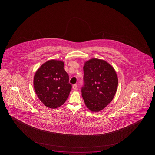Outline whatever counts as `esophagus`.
Segmentation results:
<instances>
[{
  "mask_svg": "<svg viewBox=\"0 0 155 155\" xmlns=\"http://www.w3.org/2000/svg\"><path fill=\"white\" fill-rule=\"evenodd\" d=\"M77 87H78V86L77 84H74V85H73V89H74V90H76L77 89Z\"/></svg>",
  "mask_w": 155,
  "mask_h": 155,
  "instance_id": "obj_1",
  "label": "esophagus"
}]
</instances>
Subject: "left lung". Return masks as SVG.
I'll use <instances>...</instances> for the list:
<instances>
[{
    "instance_id": "obj_1",
    "label": "left lung",
    "mask_w": 155,
    "mask_h": 155,
    "mask_svg": "<svg viewBox=\"0 0 155 155\" xmlns=\"http://www.w3.org/2000/svg\"><path fill=\"white\" fill-rule=\"evenodd\" d=\"M83 69L82 97L89 110L98 112L114 97L118 85L117 74L107 62L96 58L86 62Z\"/></svg>"
}]
</instances>
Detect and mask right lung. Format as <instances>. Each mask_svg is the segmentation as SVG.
<instances>
[{
	"instance_id": "add662e5",
	"label": "right lung",
	"mask_w": 155,
	"mask_h": 155,
	"mask_svg": "<svg viewBox=\"0 0 155 155\" xmlns=\"http://www.w3.org/2000/svg\"><path fill=\"white\" fill-rule=\"evenodd\" d=\"M64 67L63 61L49 60L34 75L35 91L41 101L49 108H56L63 105L72 88Z\"/></svg>"
}]
</instances>
